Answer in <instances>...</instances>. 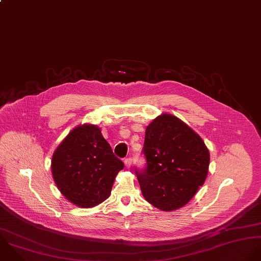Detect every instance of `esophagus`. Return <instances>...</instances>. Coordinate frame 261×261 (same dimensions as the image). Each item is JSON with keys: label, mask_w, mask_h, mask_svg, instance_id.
Listing matches in <instances>:
<instances>
[{"label": "esophagus", "mask_w": 261, "mask_h": 261, "mask_svg": "<svg viewBox=\"0 0 261 261\" xmlns=\"http://www.w3.org/2000/svg\"><path fill=\"white\" fill-rule=\"evenodd\" d=\"M124 163H125V165H126L127 167H130V166H131V164H132V158H131V157H127V158H125Z\"/></svg>", "instance_id": "1"}]
</instances>
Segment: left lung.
<instances>
[{
  "label": "left lung",
  "instance_id": "1",
  "mask_svg": "<svg viewBox=\"0 0 261 261\" xmlns=\"http://www.w3.org/2000/svg\"><path fill=\"white\" fill-rule=\"evenodd\" d=\"M144 168L135 172L143 197L155 208L172 211L188 204L204 185L210 153L202 138L178 118L163 114L145 130Z\"/></svg>",
  "mask_w": 261,
  "mask_h": 261
}]
</instances>
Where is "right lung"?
<instances>
[{
  "label": "right lung",
  "mask_w": 261,
  "mask_h": 261,
  "mask_svg": "<svg viewBox=\"0 0 261 261\" xmlns=\"http://www.w3.org/2000/svg\"><path fill=\"white\" fill-rule=\"evenodd\" d=\"M123 168V161L115 156L95 125L74 128L57 147L51 160L58 190L70 203L82 208L105 201Z\"/></svg>",
  "instance_id": "obj_1"
}]
</instances>
